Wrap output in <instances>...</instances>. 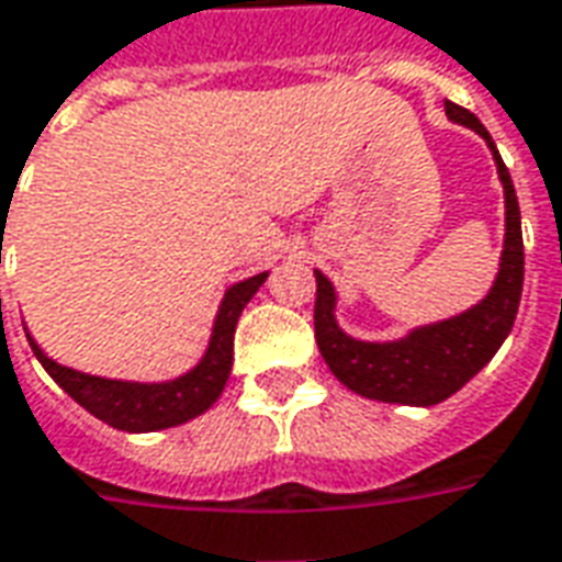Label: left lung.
I'll return each instance as SVG.
<instances>
[{
	"label": "left lung",
	"mask_w": 562,
	"mask_h": 562,
	"mask_svg": "<svg viewBox=\"0 0 562 562\" xmlns=\"http://www.w3.org/2000/svg\"><path fill=\"white\" fill-rule=\"evenodd\" d=\"M453 124L472 127L493 151L499 182L505 188V243H502L499 273L484 301H477L459 316L445 322L419 325L398 340L374 344L349 337L335 319L337 294L331 280L316 270V344L331 374L364 398L390 404L431 407L459 392L484 368L502 340L508 337L524 292V234H520V206L514 194L512 172L502 160L499 148L490 139L486 127L462 105L445 103Z\"/></svg>",
	"instance_id": "1"
}]
</instances>
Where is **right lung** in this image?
Masks as SVG:
<instances>
[{
  "label": "right lung",
  "instance_id": "add662e5",
  "mask_svg": "<svg viewBox=\"0 0 562 562\" xmlns=\"http://www.w3.org/2000/svg\"><path fill=\"white\" fill-rule=\"evenodd\" d=\"M268 273H258L249 280L234 282L218 304L215 313L213 337L210 347L188 374L164 383H133V380H109V376H93L76 368L54 362L45 356L33 335H26L33 347L35 359L48 371L63 392H69L85 411L97 419L109 423L112 429L121 431H158L170 426H182L188 419L200 417L210 411L215 398L222 395L234 364V331L240 319L243 307L252 301V294L265 285Z\"/></svg>",
  "mask_w": 562,
  "mask_h": 562
}]
</instances>
